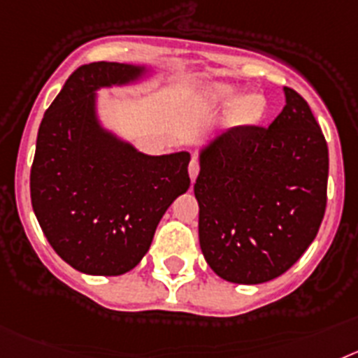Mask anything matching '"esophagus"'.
Segmentation results:
<instances>
[{
	"label": "esophagus",
	"instance_id": "1",
	"mask_svg": "<svg viewBox=\"0 0 358 358\" xmlns=\"http://www.w3.org/2000/svg\"><path fill=\"white\" fill-rule=\"evenodd\" d=\"M198 173H200V162H198L196 158H192L191 164H189V176H191L192 182L196 180Z\"/></svg>",
	"mask_w": 358,
	"mask_h": 358
}]
</instances>
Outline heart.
<instances>
[{
    "label": "heart",
    "instance_id": "b5f03b06",
    "mask_svg": "<svg viewBox=\"0 0 358 358\" xmlns=\"http://www.w3.org/2000/svg\"><path fill=\"white\" fill-rule=\"evenodd\" d=\"M214 99H216V101L229 102V104H231V102H236V119L243 120V122L254 120L261 111V101L256 95H241V93L236 88H232V86H216V88H214Z\"/></svg>",
    "mask_w": 358,
    "mask_h": 358
}]
</instances>
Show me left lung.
<instances>
[{
  "label": "left lung",
  "instance_id": "left-lung-1",
  "mask_svg": "<svg viewBox=\"0 0 358 358\" xmlns=\"http://www.w3.org/2000/svg\"><path fill=\"white\" fill-rule=\"evenodd\" d=\"M285 95L268 127H234L200 155V247L225 281L257 285L285 273L324 217L328 144L308 102L292 88Z\"/></svg>",
  "mask_w": 358,
  "mask_h": 358
}]
</instances>
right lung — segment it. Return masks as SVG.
Listing matches in <instances>:
<instances>
[{"instance_id": "obj_1", "label": "right lung", "mask_w": 358, "mask_h": 358, "mask_svg": "<svg viewBox=\"0 0 358 358\" xmlns=\"http://www.w3.org/2000/svg\"><path fill=\"white\" fill-rule=\"evenodd\" d=\"M141 73L129 64H83L50 104L37 133L30 169L34 213L55 252L90 275L135 268L167 207L191 185V155L148 157L95 119V90Z\"/></svg>"}]
</instances>
